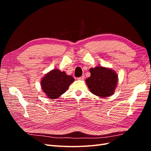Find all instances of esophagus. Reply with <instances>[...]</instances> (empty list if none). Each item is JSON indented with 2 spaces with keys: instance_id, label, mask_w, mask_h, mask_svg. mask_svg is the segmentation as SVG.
Returning a JSON list of instances; mask_svg holds the SVG:
<instances>
[{
  "instance_id": "1",
  "label": "esophagus",
  "mask_w": 151,
  "mask_h": 151,
  "mask_svg": "<svg viewBox=\"0 0 151 151\" xmlns=\"http://www.w3.org/2000/svg\"><path fill=\"white\" fill-rule=\"evenodd\" d=\"M84 79V75H83L81 77H78V78H77V79H78V80H83Z\"/></svg>"
}]
</instances>
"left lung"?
<instances>
[{
	"label": "left lung",
	"mask_w": 151,
	"mask_h": 151,
	"mask_svg": "<svg viewBox=\"0 0 151 151\" xmlns=\"http://www.w3.org/2000/svg\"><path fill=\"white\" fill-rule=\"evenodd\" d=\"M89 71L91 76L85 81L91 93L101 98L114 93L118 83V75L115 71L102 66L91 68Z\"/></svg>",
	"instance_id": "1"
}]
</instances>
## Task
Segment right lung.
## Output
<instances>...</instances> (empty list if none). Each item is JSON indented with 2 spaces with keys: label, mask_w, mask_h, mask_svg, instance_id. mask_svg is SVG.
<instances>
[{
  "label": "right lung",
  "mask_w": 151,
  "mask_h": 151,
  "mask_svg": "<svg viewBox=\"0 0 151 151\" xmlns=\"http://www.w3.org/2000/svg\"><path fill=\"white\" fill-rule=\"evenodd\" d=\"M74 79L65 72L53 69L45 75L41 81V86L48 98L57 99L66 92Z\"/></svg>",
  "instance_id": "right-lung-1"
}]
</instances>
